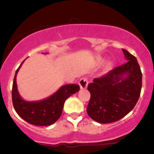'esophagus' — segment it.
<instances>
[{"label": "esophagus", "mask_w": 154, "mask_h": 154, "mask_svg": "<svg viewBox=\"0 0 154 154\" xmlns=\"http://www.w3.org/2000/svg\"><path fill=\"white\" fill-rule=\"evenodd\" d=\"M79 86H80V88L82 90L86 89L88 87V82L87 79L86 78L80 79V80H79Z\"/></svg>", "instance_id": "obj_1"}]
</instances>
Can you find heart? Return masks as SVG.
<instances>
[{
  "label": "heart",
  "mask_w": 154,
  "mask_h": 154,
  "mask_svg": "<svg viewBox=\"0 0 154 154\" xmlns=\"http://www.w3.org/2000/svg\"><path fill=\"white\" fill-rule=\"evenodd\" d=\"M99 61H102L101 59H99ZM111 66V63H108V66Z\"/></svg>",
  "instance_id": "1"
}]
</instances>
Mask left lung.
<instances>
[{"label":"left lung","mask_w":154,"mask_h":154,"mask_svg":"<svg viewBox=\"0 0 154 154\" xmlns=\"http://www.w3.org/2000/svg\"><path fill=\"white\" fill-rule=\"evenodd\" d=\"M127 62L116 67L88 86L91 99L87 113L101 124L118 121L137 103L142 88V73L137 59L122 49Z\"/></svg>","instance_id":"obj_1"}]
</instances>
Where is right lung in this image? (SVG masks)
Segmentation results:
<instances>
[{
	"instance_id": "obj_1",
	"label": "right lung",
	"mask_w": 154,
	"mask_h": 154,
	"mask_svg": "<svg viewBox=\"0 0 154 154\" xmlns=\"http://www.w3.org/2000/svg\"><path fill=\"white\" fill-rule=\"evenodd\" d=\"M24 60L16 71L12 86V102L16 112L28 123L36 126H49L59 119L63 104L70 95L79 91L76 84L61 86L56 93L45 99L38 101H26L19 95L17 85V75Z\"/></svg>"
}]
</instances>
